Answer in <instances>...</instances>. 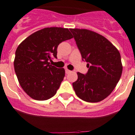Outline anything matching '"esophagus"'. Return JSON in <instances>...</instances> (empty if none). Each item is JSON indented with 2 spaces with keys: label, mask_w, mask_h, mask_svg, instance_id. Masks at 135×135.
Returning <instances> with one entry per match:
<instances>
[{
  "label": "esophagus",
  "mask_w": 135,
  "mask_h": 135,
  "mask_svg": "<svg viewBox=\"0 0 135 135\" xmlns=\"http://www.w3.org/2000/svg\"><path fill=\"white\" fill-rule=\"evenodd\" d=\"M65 72H66V74H69V73H71V71H70V70H69V69H65Z\"/></svg>",
  "instance_id": "obj_1"
}]
</instances>
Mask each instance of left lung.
<instances>
[{
  "label": "left lung",
  "mask_w": 135,
  "mask_h": 135,
  "mask_svg": "<svg viewBox=\"0 0 135 135\" xmlns=\"http://www.w3.org/2000/svg\"><path fill=\"white\" fill-rule=\"evenodd\" d=\"M82 60L88 71L77 73L73 83L77 96L84 101L97 103L108 97L116 86L122 73L121 56L105 37L87 29L71 28Z\"/></svg>",
  "instance_id": "left-lung-1"
}]
</instances>
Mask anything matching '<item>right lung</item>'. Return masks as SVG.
Wrapping results in <instances>:
<instances>
[{
    "label": "right lung",
    "mask_w": 135,
    "mask_h": 135,
    "mask_svg": "<svg viewBox=\"0 0 135 135\" xmlns=\"http://www.w3.org/2000/svg\"><path fill=\"white\" fill-rule=\"evenodd\" d=\"M73 38L68 28H45L34 32L17 47L14 69L24 92L37 100H45L56 94L65 75L63 68L50 64L57 58L60 43Z\"/></svg>",
    "instance_id": "add662e5"
}]
</instances>
